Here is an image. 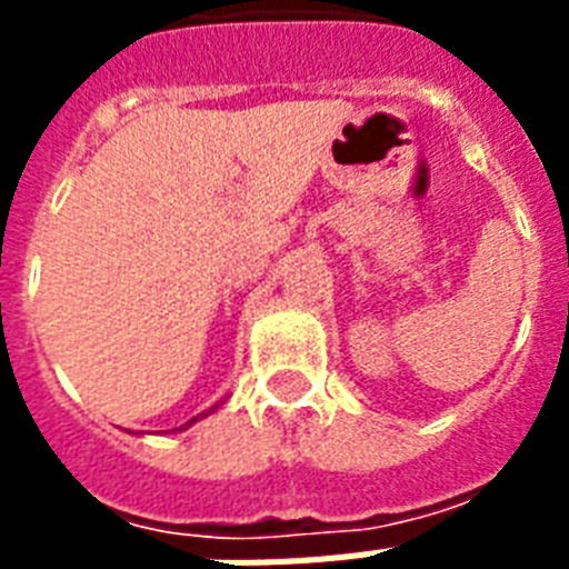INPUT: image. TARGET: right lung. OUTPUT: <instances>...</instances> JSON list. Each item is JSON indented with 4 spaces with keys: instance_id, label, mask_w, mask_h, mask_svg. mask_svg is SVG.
Returning <instances> with one entry per match:
<instances>
[{
    "instance_id": "obj_1",
    "label": "right lung",
    "mask_w": 569,
    "mask_h": 569,
    "mask_svg": "<svg viewBox=\"0 0 569 569\" xmlns=\"http://www.w3.org/2000/svg\"><path fill=\"white\" fill-rule=\"evenodd\" d=\"M191 422H197V416H194V419H189V422H186V425H191Z\"/></svg>"
}]
</instances>
